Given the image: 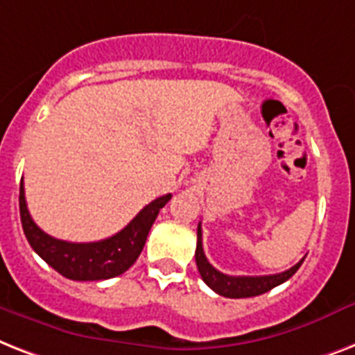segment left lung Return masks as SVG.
Masks as SVG:
<instances>
[{
	"label": "left lung",
	"mask_w": 355,
	"mask_h": 355,
	"mask_svg": "<svg viewBox=\"0 0 355 355\" xmlns=\"http://www.w3.org/2000/svg\"><path fill=\"white\" fill-rule=\"evenodd\" d=\"M304 262V258L297 262L293 268L288 271L277 275H263V277H231V275L220 273L203 253V242H201V223L198 225V243H196V266L200 271L201 279L211 290L216 291L218 295L227 297V299H245V297H257L266 291L273 290L279 284L291 279L300 263Z\"/></svg>",
	"instance_id": "left-lung-1"
}]
</instances>
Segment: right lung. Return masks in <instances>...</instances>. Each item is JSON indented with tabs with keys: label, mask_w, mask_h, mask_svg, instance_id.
I'll use <instances>...</instances> for the list:
<instances>
[{
	"label": "right lung",
	"mask_w": 355,
	"mask_h": 355,
	"mask_svg": "<svg viewBox=\"0 0 355 355\" xmlns=\"http://www.w3.org/2000/svg\"><path fill=\"white\" fill-rule=\"evenodd\" d=\"M172 194L161 196L144 207L137 216L117 234L89 243H73L56 240L44 232L27 209L24 181L19 185V216L31 248L49 263L51 268L71 280H106L123 275L133 266L144 248L146 236Z\"/></svg>",
	"instance_id": "right-lung-1"
}]
</instances>
